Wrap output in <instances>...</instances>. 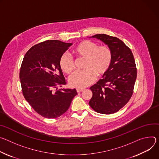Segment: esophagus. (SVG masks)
Returning <instances> with one entry per match:
<instances>
[{
	"mask_svg": "<svg viewBox=\"0 0 159 159\" xmlns=\"http://www.w3.org/2000/svg\"><path fill=\"white\" fill-rule=\"evenodd\" d=\"M83 89H76V91H77V92H82V91H83Z\"/></svg>",
	"mask_w": 159,
	"mask_h": 159,
	"instance_id": "esophagus-1",
	"label": "esophagus"
}]
</instances>
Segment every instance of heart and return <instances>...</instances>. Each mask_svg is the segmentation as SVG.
Returning a JSON list of instances; mask_svg holds the SVG:
<instances>
[{"label": "heart", "mask_w": 159, "mask_h": 159, "mask_svg": "<svg viewBox=\"0 0 159 159\" xmlns=\"http://www.w3.org/2000/svg\"><path fill=\"white\" fill-rule=\"evenodd\" d=\"M78 58H84L81 70H77L69 78L70 86L82 89L92 84L98 78H101L109 70L112 61V52L107 45H99L93 42L83 40L73 50ZM60 67L63 72L69 74L75 68L73 59L66 54L60 59Z\"/></svg>", "instance_id": "1"}]
</instances>
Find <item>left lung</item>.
I'll return each mask as SVG.
<instances>
[{"mask_svg": "<svg viewBox=\"0 0 159 159\" xmlns=\"http://www.w3.org/2000/svg\"><path fill=\"white\" fill-rule=\"evenodd\" d=\"M108 45L112 61L107 73L90 87V107L103 114L117 112L129 102L133 93L137 69L131 49L117 37L105 34L92 36Z\"/></svg>", "mask_w": 159, "mask_h": 159, "instance_id": "left-lung-1", "label": "left lung"}]
</instances>
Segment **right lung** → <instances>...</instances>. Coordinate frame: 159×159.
<instances>
[{"instance_id": "obj_1", "label": "right lung", "mask_w": 159, "mask_h": 159, "mask_svg": "<svg viewBox=\"0 0 159 159\" xmlns=\"http://www.w3.org/2000/svg\"><path fill=\"white\" fill-rule=\"evenodd\" d=\"M71 45L46 40L30 48L22 62L20 78L23 96L34 111L45 118L62 116L77 95L76 89H57L66 84L60 59Z\"/></svg>"}]
</instances>
